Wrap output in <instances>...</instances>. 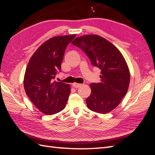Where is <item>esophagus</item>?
<instances>
[{"label": "esophagus", "mask_w": 155, "mask_h": 155, "mask_svg": "<svg viewBox=\"0 0 155 155\" xmlns=\"http://www.w3.org/2000/svg\"><path fill=\"white\" fill-rule=\"evenodd\" d=\"M72 87H73L74 88H79L81 86V84H78V83H74L72 84Z\"/></svg>", "instance_id": "1"}]
</instances>
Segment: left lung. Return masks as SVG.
I'll use <instances>...</instances> for the list:
<instances>
[{
    "instance_id": "obj_1",
    "label": "left lung",
    "mask_w": 155,
    "mask_h": 155,
    "mask_svg": "<svg viewBox=\"0 0 155 155\" xmlns=\"http://www.w3.org/2000/svg\"><path fill=\"white\" fill-rule=\"evenodd\" d=\"M72 44L83 50L92 64L101 70L100 83L90 85L87 107L98 113H109L120 104L129 87L130 71L126 61L114 45L97 35L81 36Z\"/></svg>"
}]
</instances>
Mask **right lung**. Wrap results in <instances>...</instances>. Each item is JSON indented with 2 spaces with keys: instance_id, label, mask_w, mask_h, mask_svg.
<instances>
[{
  "instance_id": "right-lung-1",
  "label": "right lung",
  "mask_w": 155,
  "mask_h": 155,
  "mask_svg": "<svg viewBox=\"0 0 155 155\" xmlns=\"http://www.w3.org/2000/svg\"><path fill=\"white\" fill-rule=\"evenodd\" d=\"M76 35L57 36L45 41L29 60L24 77V87L35 106L45 114H53L65 108L71 93L70 84L54 81L61 71L66 48Z\"/></svg>"
}]
</instances>
